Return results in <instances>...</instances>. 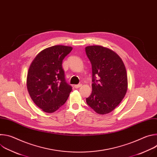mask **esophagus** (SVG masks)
<instances>
[{"instance_id":"esophagus-1","label":"esophagus","mask_w":157,"mask_h":157,"mask_svg":"<svg viewBox=\"0 0 157 157\" xmlns=\"http://www.w3.org/2000/svg\"><path fill=\"white\" fill-rule=\"evenodd\" d=\"M82 86V84H76L75 85V88H78V87H80Z\"/></svg>"}]
</instances>
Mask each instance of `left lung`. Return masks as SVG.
Returning a JSON list of instances; mask_svg holds the SVG:
<instances>
[{"mask_svg":"<svg viewBox=\"0 0 157 157\" xmlns=\"http://www.w3.org/2000/svg\"><path fill=\"white\" fill-rule=\"evenodd\" d=\"M85 50L93 71L92 93L86 98V102L98 114H108L120 104L127 93L125 65L120 56L109 48L95 45L86 47Z\"/></svg>","mask_w":157,"mask_h":157,"instance_id":"left-lung-1","label":"left lung"}]
</instances>
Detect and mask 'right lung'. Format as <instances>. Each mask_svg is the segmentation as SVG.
<instances>
[{
	"mask_svg": "<svg viewBox=\"0 0 157 157\" xmlns=\"http://www.w3.org/2000/svg\"><path fill=\"white\" fill-rule=\"evenodd\" d=\"M72 49L63 45L47 48L37 55L30 66L27 79L29 93L33 102L45 113L57 110L72 91L62 68L63 59Z\"/></svg>",
	"mask_w": 157,
	"mask_h": 157,
	"instance_id": "add662e5",
	"label": "right lung"
}]
</instances>
